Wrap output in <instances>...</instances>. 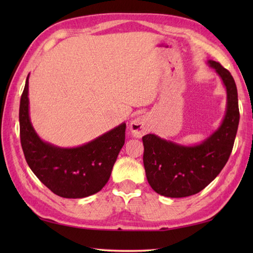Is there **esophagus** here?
I'll return each instance as SVG.
<instances>
[{"label":"esophagus","instance_id":"34e87169","mask_svg":"<svg viewBox=\"0 0 253 253\" xmlns=\"http://www.w3.org/2000/svg\"><path fill=\"white\" fill-rule=\"evenodd\" d=\"M130 132L133 137L141 138L149 131V118L146 115L137 116L130 122Z\"/></svg>","mask_w":253,"mask_h":253}]
</instances>
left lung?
<instances>
[{"label":"left lung","mask_w":253,"mask_h":253,"mask_svg":"<svg viewBox=\"0 0 253 253\" xmlns=\"http://www.w3.org/2000/svg\"><path fill=\"white\" fill-rule=\"evenodd\" d=\"M208 64L215 69L226 88V113L221 126L196 146H182L153 133L142 137L147 179L161 196L184 198L200 192L221 173L232 153L239 124L237 87L221 64L215 61Z\"/></svg>","instance_id":"8db88e82"}]
</instances>
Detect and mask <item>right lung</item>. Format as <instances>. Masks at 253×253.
<instances>
[{"mask_svg":"<svg viewBox=\"0 0 253 253\" xmlns=\"http://www.w3.org/2000/svg\"><path fill=\"white\" fill-rule=\"evenodd\" d=\"M28 79L20 98V142L34 174L55 195L80 199L99 192L109 181L113 165L125 143L126 124L76 148H60L37 135L29 116Z\"/></svg>","mask_w":253,"mask_h":253,"instance_id":"1","label":"right lung"}]
</instances>
